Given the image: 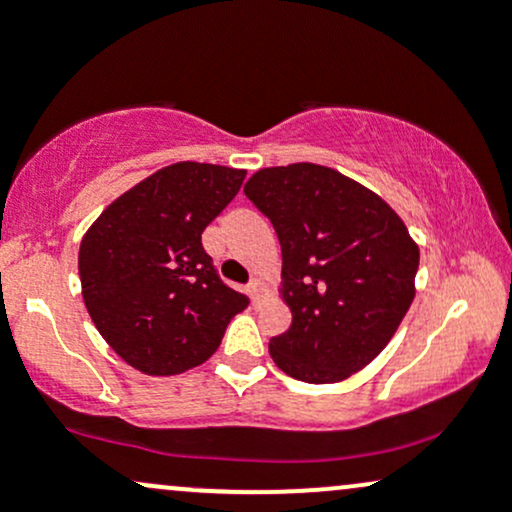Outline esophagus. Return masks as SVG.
<instances>
[{"label":"esophagus","instance_id":"1","mask_svg":"<svg viewBox=\"0 0 512 512\" xmlns=\"http://www.w3.org/2000/svg\"><path fill=\"white\" fill-rule=\"evenodd\" d=\"M248 293H250L252 305H257L264 298V293H267V284H264L262 279H252L250 286H248Z\"/></svg>","mask_w":512,"mask_h":512}]
</instances>
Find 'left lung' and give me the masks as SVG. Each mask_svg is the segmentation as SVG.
<instances>
[{
  "label": "left lung",
  "instance_id": "left-lung-1",
  "mask_svg": "<svg viewBox=\"0 0 512 512\" xmlns=\"http://www.w3.org/2000/svg\"><path fill=\"white\" fill-rule=\"evenodd\" d=\"M245 195L281 243L291 327L269 339V354L303 383H342L395 337L414 301L419 245L383 197L317 163L257 170Z\"/></svg>",
  "mask_w": 512,
  "mask_h": 512
}]
</instances>
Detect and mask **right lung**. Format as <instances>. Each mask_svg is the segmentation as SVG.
Instances as JSON below:
<instances>
[{
    "instance_id": "add662e5",
    "label": "right lung",
    "mask_w": 512,
    "mask_h": 512,
    "mask_svg": "<svg viewBox=\"0 0 512 512\" xmlns=\"http://www.w3.org/2000/svg\"><path fill=\"white\" fill-rule=\"evenodd\" d=\"M245 170L180 161L120 195L81 238L86 310L122 361L180 375L219 349L248 298L223 284L202 233L238 195Z\"/></svg>"
}]
</instances>
